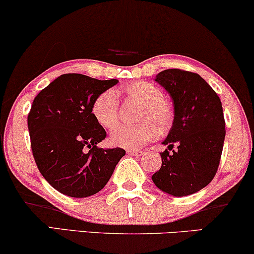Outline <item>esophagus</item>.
I'll return each instance as SVG.
<instances>
[{"label":"esophagus","mask_w":254,"mask_h":254,"mask_svg":"<svg viewBox=\"0 0 254 254\" xmlns=\"http://www.w3.org/2000/svg\"><path fill=\"white\" fill-rule=\"evenodd\" d=\"M127 153L131 156H136V157H140L144 155V151L142 150H127Z\"/></svg>","instance_id":"1"}]
</instances>
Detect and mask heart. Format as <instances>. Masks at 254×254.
Masks as SVG:
<instances>
[{"label": "heart", "instance_id": "1", "mask_svg": "<svg viewBox=\"0 0 254 254\" xmlns=\"http://www.w3.org/2000/svg\"><path fill=\"white\" fill-rule=\"evenodd\" d=\"M122 92L127 98L143 103L136 125H117L110 133V142L123 149H138L164 132L170 127L173 112L164 99V92L158 86L149 82H134L124 86ZM91 114L96 122L110 129L118 121V101L112 90H105L94 99Z\"/></svg>", "mask_w": 254, "mask_h": 254}]
</instances>
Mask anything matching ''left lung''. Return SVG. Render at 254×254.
I'll return each instance as SVG.
<instances>
[{"label":"left lung","mask_w":254,"mask_h":254,"mask_svg":"<svg viewBox=\"0 0 254 254\" xmlns=\"http://www.w3.org/2000/svg\"><path fill=\"white\" fill-rule=\"evenodd\" d=\"M155 81L171 96L175 118L152 182L175 197L193 194L210 184L219 166L226 132L220 98L194 72L168 69ZM175 143L178 150L170 154Z\"/></svg>","instance_id":"obj_1"}]
</instances>
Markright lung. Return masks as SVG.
Segmentation results:
<instances>
[{
    "mask_svg": "<svg viewBox=\"0 0 254 254\" xmlns=\"http://www.w3.org/2000/svg\"><path fill=\"white\" fill-rule=\"evenodd\" d=\"M117 83L64 73L35 97L28 115L31 150L42 176L61 193H97L125 155L121 147L97 146L107 132L91 114L94 99Z\"/></svg>",
    "mask_w": 254,
    "mask_h": 254,
    "instance_id": "obj_1",
    "label": "right lung"
}]
</instances>
